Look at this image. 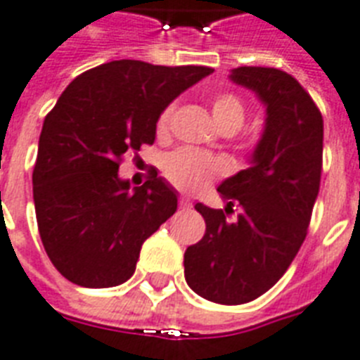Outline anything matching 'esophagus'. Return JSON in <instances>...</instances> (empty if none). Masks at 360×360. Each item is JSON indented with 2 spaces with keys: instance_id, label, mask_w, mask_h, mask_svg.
<instances>
[{
  "instance_id": "1",
  "label": "esophagus",
  "mask_w": 360,
  "mask_h": 360,
  "mask_svg": "<svg viewBox=\"0 0 360 360\" xmlns=\"http://www.w3.org/2000/svg\"><path fill=\"white\" fill-rule=\"evenodd\" d=\"M191 206H193V204H191V200H189L188 197H180V208H182V210H189V208H191Z\"/></svg>"
}]
</instances>
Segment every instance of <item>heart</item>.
<instances>
[{
  "mask_svg": "<svg viewBox=\"0 0 360 360\" xmlns=\"http://www.w3.org/2000/svg\"><path fill=\"white\" fill-rule=\"evenodd\" d=\"M247 108L245 102L234 93H219L212 98V117L215 124L223 131L240 130L245 120ZM174 117V103L167 105L160 115L156 124V131L160 137L169 134L171 120ZM163 174L172 186H176L182 191L197 193L202 191L206 186L212 184L215 176H221L226 172V163L223 160L193 150V148H182V150L171 152L163 160Z\"/></svg>",
  "mask_w": 360,
  "mask_h": 360,
  "instance_id": "1",
  "label": "heart"
}]
</instances>
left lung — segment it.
<instances>
[{
  "mask_svg": "<svg viewBox=\"0 0 360 360\" xmlns=\"http://www.w3.org/2000/svg\"><path fill=\"white\" fill-rule=\"evenodd\" d=\"M229 77L257 94L266 122L249 167L217 188L226 208L195 204L206 232L186 249L184 275L200 297L241 304L283 277L307 238L320 191L323 119L297 79L278 68L240 66ZM234 203L240 214L230 221Z\"/></svg>",
  "mask_w": 360,
  "mask_h": 360,
  "instance_id": "8db88e82",
  "label": "left lung"
}]
</instances>
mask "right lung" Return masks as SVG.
<instances>
[{
  "label": "right lung",
  "mask_w": 360,
  "mask_h": 360,
  "mask_svg": "<svg viewBox=\"0 0 360 360\" xmlns=\"http://www.w3.org/2000/svg\"><path fill=\"white\" fill-rule=\"evenodd\" d=\"M212 72L105 63L77 76L46 115L33 169L34 212L51 264L70 283H126L143 241L176 212V189L165 178L156 172L131 189L119 165L126 152L154 143L163 109Z\"/></svg>",
  "instance_id": "obj_1"
}]
</instances>
